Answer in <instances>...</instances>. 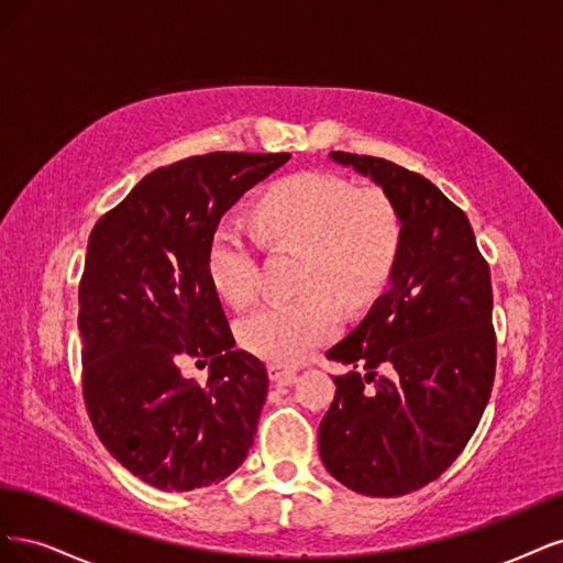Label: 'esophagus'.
Masks as SVG:
<instances>
[{
  "mask_svg": "<svg viewBox=\"0 0 563 563\" xmlns=\"http://www.w3.org/2000/svg\"><path fill=\"white\" fill-rule=\"evenodd\" d=\"M268 376H271V380H276V384H280V386H289V384H295L297 372L278 365V362H271V365H268Z\"/></svg>",
  "mask_w": 563,
  "mask_h": 563,
  "instance_id": "esophagus-1",
  "label": "esophagus"
}]
</instances>
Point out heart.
I'll return each mask as SVG.
<instances>
[{"label": "heart", "instance_id": "obj_1", "mask_svg": "<svg viewBox=\"0 0 563 563\" xmlns=\"http://www.w3.org/2000/svg\"><path fill=\"white\" fill-rule=\"evenodd\" d=\"M255 227L274 247L303 252L299 289L271 301L239 324L243 346L271 362H297L334 336L339 306L369 303L393 274L402 247V217L378 189H355L330 173H299L271 189L255 210ZM208 274L224 301L245 308L260 292V262L252 241L220 227L208 247Z\"/></svg>", "mask_w": 563, "mask_h": 563}]
</instances>
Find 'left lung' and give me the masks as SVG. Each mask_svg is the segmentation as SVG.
Here are the masks:
<instances>
[{
	"label": "left lung",
	"instance_id": "left-lung-1",
	"mask_svg": "<svg viewBox=\"0 0 563 563\" xmlns=\"http://www.w3.org/2000/svg\"><path fill=\"white\" fill-rule=\"evenodd\" d=\"M330 156L384 189L402 247L388 292L328 351L351 372L334 376L320 459L357 494L405 496L461 456L492 397V274L465 212L430 179L378 156Z\"/></svg>",
	"mask_w": 563,
	"mask_h": 563
}]
</instances>
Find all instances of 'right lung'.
<instances>
[{
  "instance_id": "1",
  "label": "right lung",
  "mask_w": 563,
  "mask_h": 563,
  "mask_svg": "<svg viewBox=\"0 0 563 563\" xmlns=\"http://www.w3.org/2000/svg\"><path fill=\"white\" fill-rule=\"evenodd\" d=\"M289 154L212 152L142 177L88 235L81 388L100 442L163 492L222 482L255 442L264 362L235 341L208 274L222 214ZM211 362L201 387L181 362Z\"/></svg>"
}]
</instances>
